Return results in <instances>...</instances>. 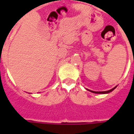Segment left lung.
Listing matches in <instances>:
<instances>
[{"label": "left lung", "instance_id": "left-lung-1", "mask_svg": "<svg viewBox=\"0 0 134 134\" xmlns=\"http://www.w3.org/2000/svg\"><path fill=\"white\" fill-rule=\"evenodd\" d=\"M115 87H113V89H111V90H107V91H100V92H96V91H92V90H90V92H92V93H98V94H105V93H110V92H112L113 90H114Z\"/></svg>", "mask_w": 134, "mask_h": 134}]
</instances>
